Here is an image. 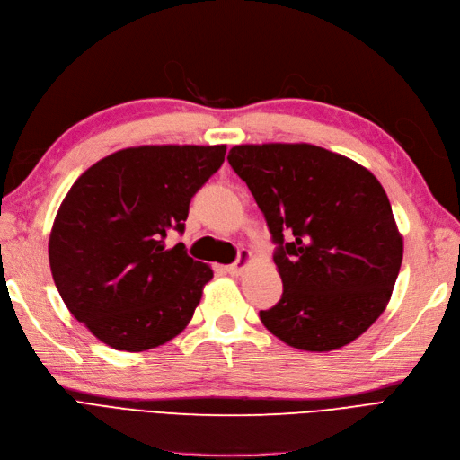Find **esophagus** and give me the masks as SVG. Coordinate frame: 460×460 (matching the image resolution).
<instances>
[{
    "instance_id": "1",
    "label": "esophagus",
    "mask_w": 460,
    "mask_h": 460,
    "mask_svg": "<svg viewBox=\"0 0 460 460\" xmlns=\"http://www.w3.org/2000/svg\"><path fill=\"white\" fill-rule=\"evenodd\" d=\"M249 261H251V252H249L247 249H242V251H240V257H237V261H235L234 264L225 266V270H226L230 276H240Z\"/></svg>"
}]
</instances>
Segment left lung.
Returning a JSON list of instances; mask_svg holds the SVG:
<instances>
[{"label":"left lung","instance_id":"1","mask_svg":"<svg viewBox=\"0 0 460 460\" xmlns=\"http://www.w3.org/2000/svg\"><path fill=\"white\" fill-rule=\"evenodd\" d=\"M228 162L276 243L279 303L261 322L298 350L358 339L388 305L403 240L373 172L314 145H242Z\"/></svg>","mask_w":460,"mask_h":460}]
</instances>
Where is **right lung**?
Wrapping results in <instances>:
<instances>
[{
  "instance_id": "obj_1",
  "label": "right lung",
  "mask_w": 460,
  "mask_h": 460,
  "mask_svg": "<svg viewBox=\"0 0 460 460\" xmlns=\"http://www.w3.org/2000/svg\"><path fill=\"white\" fill-rule=\"evenodd\" d=\"M226 146H138L104 157L62 201L49 237L57 289L104 344L142 352L192 320L213 270L188 257L190 201L225 162Z\"/></svg>"
}]
</instances>
